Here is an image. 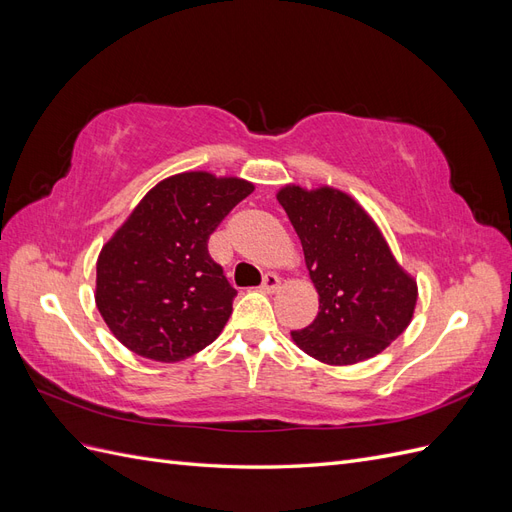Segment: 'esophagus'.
Instances as JSON below:
<instances>
[{"instance_id":"1","label":"esophagus","mask_w":512,"mask_h":512,"mask_svg":"<svg viewBox=\"0 0 512 512\" xmlns=\"http://www.w3.org/2000/svg\"><path fill=\"white\" fill-rule=\"evenodd\" d=\"M277 288H280V275L267 273L265 277H262V284H260L262 292H275Z\"/></svg>"}]
</instances>
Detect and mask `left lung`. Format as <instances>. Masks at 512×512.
I'll return each mask as SVG.
<instances>
[{"instance_id": "left-lung-1", "label": "left lung", "mask_w": 512, "mask_h": 512, "mask_svg": "<svg viewBox=\"0 0 512 512\" xmlns=\"http://www.w3.org/2000/svg\"><path fill=\"white\" fill-rule=\"evenodd\" d=\"M277 200L303 245L318 290V316L292 342L327 365H354L380 354L408 329L418 288L395 260L371 215L331 185H284Z\"/></svg>"}]
</instances>
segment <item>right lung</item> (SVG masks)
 <instances>
[{"mask_svg":"<svg viewBox=\"0 0 512 512\" xmlns=\"http://www.w3.org/2000/svg\"><path fill=\"white\" fill-rule=\"evenodd\" d=\"M252 192L245 179L190 170L143 196L96 265V305L123 346L177 363L218 339L237 290L209 256L207 241Z\"/></svg>","mask_w":512,"mask_h":512,"instance_id":"obj_1","label":"right lung"}]
</instances>
